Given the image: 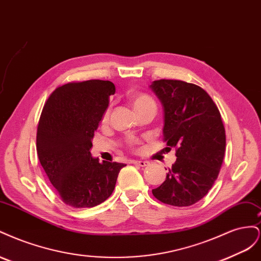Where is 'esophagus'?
Masks as SVG:
<instances>
[{
    "instance_id": "1",
    "label": "esophagus",
    "mask_w": 261,
    "mask_h": 261,
    "mask_svg": "<svg viewBox=\"0 0 261 261\" xmlns=\"http://www.w3.org/2000/svg\"><path fill=\"white\" fill-rule=\"evenodd\" d=\"M133 164L135 165H139V167H147V165H149V162L148 161H143V160H134L132 161Z\"/></svg>"
}]
</instances>
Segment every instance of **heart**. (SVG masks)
Masks as SVG:
<instances>
[{"instance_id":"obj_1","label":"heart","mask_w":261,"mask_h":261,"mask_svg":"<svg viewBox=\"0 0 261 261\" xmlns=\"http://www.w3.org/2000/svg\"><path fill=\"white\" fill-rule=\"evenodd\" d=\"M129 101L132 102V106L134 110L140 109L143 107H146L148 105H154V101L152 98L148 96L146 93L141 92H133L129 94Z\"/></svg>"}]
</instances>
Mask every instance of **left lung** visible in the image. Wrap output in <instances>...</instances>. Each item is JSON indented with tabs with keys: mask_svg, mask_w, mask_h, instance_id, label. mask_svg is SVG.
I'll list each match as a JSON object with an SVG mask.
<instances>
[{
	"mask_svg": "<svg viewBox=\"0 0 261 261\" xmlns=\"http://www.w3.org/2000/svg\"><path fill=\"white\" fill-rule=\"evenodd\" d=\"M150 88L163 107V140L170 149L176 148L177 156L152 194L171 206H192L208 194L223 162L226 144L221 114L197 85L160 80Z\"/></svg>",
	"mask_w": 261,
	"mask_h": 261,
	"instance_id": "8db88e82",
	"label": "left lung"
}]
</instances>
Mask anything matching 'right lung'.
Instances as JSON below:
<instances>
[{
    "label": "right lung",
    "instance_id": "right-lung-1",
    "mask_svg": "<svg viewBox=\"0 0 261 261\" xmlns=\"http://www.w3.org/2000/svg\"><path fill=\"white\" fill-rule=\"evenodd\" d=\"M115 86L109 81L68 83L46 100L37 129L39 161L63 202L91 208L107 200L126 164L99 162L91 140Z\"/></svg>",
    "mask_w": 261,
    "mask_h": 261
}]
</instances>
